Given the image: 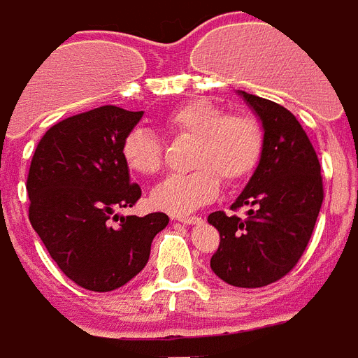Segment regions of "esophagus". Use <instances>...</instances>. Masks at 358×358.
<instances>
[{"mask_svg":"<svg viewBox=\"0 0 358 358\" xmlns=\"http://www.w3.org/2000/svg\"><path fill=\"white\" fill-rule=\"evenodd\" d=\"M178 223L182 224H199L202 223V219L201 217H195V215H191V217H174Z\"/></svg>","mask_w":358,"mask_h":358,"instance_id":"obj_1","label":"esophagus"}]
</instances>
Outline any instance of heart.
<instances>
[{
  "label": "heart",
  "mask_w": 358,
  "mask_h": 358,
  "mask_svg": "<svg viewBox=\"0 0 358 358\" xmlns=\"http://www.w3.org/2000/svg\"><path fill=\"white\" fill-rule=\"evenodd\" d=\"M163 126L176 135L193 137L191 173L173 174L152 189L150 202L157 210L185 215L213 201L219 176L238 182L252 173L262 152V129L250 115H224L210 100H189L169 111ZM122 157L134 173L156 174L162 167V143L145 128H135L122 143Z\"/></svg>",
  "instance_id": "1"
}]
</instances>
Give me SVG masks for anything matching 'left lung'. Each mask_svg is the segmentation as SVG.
Masks as SVG:
<instances>
[{
    "label": "left lung",
    "instance_id": "left-lung-1",
    "mask_svg": "<svg viewBox=\"0 0 358 358\" xmlns=\"http://www.w3.org/2000/svg\"><path fill=\"white\" fill-rule=\"evenodd\" d=\"M262 124V152L255 173L232 210L213 212L208 223L221 234L210 267L238 288H262L294 269L305 252L323 202L322 167L299 120L278 103L238 91Z\"/></svg>",
    "mask_w": 358,
    "mask_h": 358
}]
</instances>
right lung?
I'll use <instances>...</instances> for the list:
<instances>
[{
  "instance_id": "obj_1",
  "label": "right lung",
  "mask_w": 358,
  "mask_h": 358,
  "mask_svg": "<svg viewBox=\"0 0 358 358\" xmlns=\"http://www.w3.org/2000/svg\"><path fill=\"white\" fill-rule=\"evenodd\" d=\"M143 111L103 106L61 120L36 146L27 176L29 221L59 269L81 288L111 292L146 266L165 213L119 217L141 187L122 157L126 135ZM115 215L117 227L108 219Z\"/></svg>"
}]
</instances>
